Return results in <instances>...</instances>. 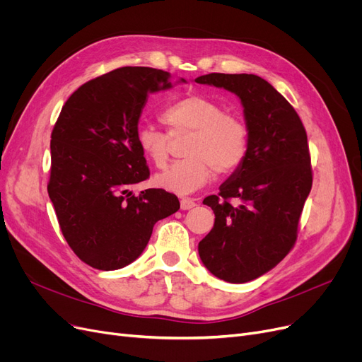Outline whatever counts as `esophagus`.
<instances>
[{
  "label": "esophagus",
  "mask_w": 362,
  "mask_h": 362,
  "mask_svg": "<svg viewBox=\"0 0 362 362\" xmlns=\"http://www.w3.org/2000/svg\"><path fill=\"white\" fill-rule=\"evenodd\" d=\"M194 206H197V202H195V199H192V198H182V201H180V208L182 210H192Z\"/></svg>",
  "instance_id": "34e87169"
}]
</instances>
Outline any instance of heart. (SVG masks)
Returning a JSON list of instances; mask_svg holds the SVG:
<instances>
[{"label": "heart", "mask_w": 362, "mask_h": 362, "mask_svg": "<svg viewBox=\"0 0 362 362\" xmlns=\"http://www.w3.org/2000/svg\"><path fill=\"white\" fill-rule=\"evenodd\" d=\"M161 122L168 133L152 126H139L136 142L142 154L157 168L168 160L170 136L191 133L185 160L171 164L156 176V185L179 195L192 194L214 176L235 171L245 160L250 148V130L246 123L205 95H186L165 105Z\"/></svg>", "instance_id": "b5f03b06"}]
</instances>
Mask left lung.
<instances>
[{"label":"left lung","mask_w":362,"mask_h":362,"mask_svg":"<svg viewBox=\"0 0 362 362\" xmlns=\"http://www.w3.org/2000/svg\"><path fill=\"white\" fill-rule=\"evenodd\" d=\"M195 82L236 93L250 130L243 163L218 195L204 199L216 221L198 245L216 277L246 283L276 267L296 242L313 186L307 132L286 98L257 74L210 73Z\"/></svg>","instance_id":"1"}]
</instances>
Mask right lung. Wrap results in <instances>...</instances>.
Instances as JSON below:
<instances>
[{
    "mask_svg": "<svg viewBox=\"0 0 362 362\" xmlns=\"http://www.w3.org/2000/svg\"><path fill=\"white\" fill-rule=\"evenodd\" d=\"M168 79L158 69H116L76 89L54 124L48 195L69 246L97 270L135 261L154 224L180 208L164 189L132 192L149 177L136 142L141 112Z\"/></svg>",
    "mask_w": 362,
    "mask_h": 362,
    "instance_id": "obj_1",
    "label": "right lung"
}]
</instances>
